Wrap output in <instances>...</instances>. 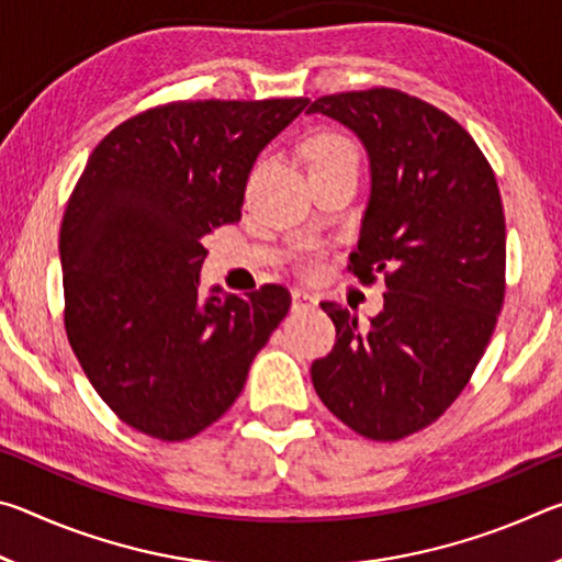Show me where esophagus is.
Listing matches in <instances>:
<instances>
[{
	"mask_svg": "<svg viewBox=\"0 0 562 562\" xmlns=\"http://www.w3.org/2000/svg\"><path fill=\"white\" fill-rule=\"evenodd\" d=\"M317 297L312 292H304V290H292V310H307V307H315Z\"/></svg>",
	"mask_w": 562,
	"mask_h": 562,
	"instance_id": "1",
	"label": "esophagus"
}]
</instances>
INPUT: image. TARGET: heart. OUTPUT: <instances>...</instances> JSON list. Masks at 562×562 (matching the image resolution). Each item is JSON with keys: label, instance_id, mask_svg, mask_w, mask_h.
I'll return each instance as SVG.
<instances>
[{"label": "heart", "instance_id": "b5f03b06", "mask_svg": "<svg viewBox=\"0 0 562 562\" xmlns=\"http://www.w3.org/2000/svg\"><path fill=\"white\" fill-rule=\"evenodd\" d=\"M339 154H355V148H351L347 140L339 138V136H319L310 148V166L317 164V160H325V158L339 156ZM317 270H319L317 258H310L307 262L302 265L304 274H317Z\"/></svg>", "mask_w": 562, "mask_h": 562}]
</instances>
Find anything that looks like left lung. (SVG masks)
I'll return each mask as SVG.
<instances>
[{
  "mask_svg": "<svg viewBox=\"0 0 562 562\" xmlns=\"http://www.w3.org/2000/svg\"><path fill=\"white\" fill-rule=\"evenodd\" d=\"M369 158V201L349 270L384 274L367 325L322 302L337 341L312 384L349 429L396 441L436 422L469 384L506 292V217L475 140L431 103L394 89L317 99Z\"/></svg>",
  "mask_w": 562,
  "mask_h": 562,
  "instance_id": "8db88e82",
  "label": "left lung"
}]
</instances>
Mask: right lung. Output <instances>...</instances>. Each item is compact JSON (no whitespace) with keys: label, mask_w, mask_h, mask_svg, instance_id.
<instances>
[{"label":"right lung","mask_w":562,"mask_h":562,"mask_svg":"<svg viewBox=\"0 0 562 562\" xmlns=\"http://www.w3.org/2000/svg\"><path fill=\"white\" fill-rule=\"evenodd\" d=\"M310 99L180 101L123 121L66 205V337L121 422L183 441L217 422L290 310V292H201L203 237L240 221L260 150Z\"/></svg>","instance_id":"obj_1"}]
</instances>
